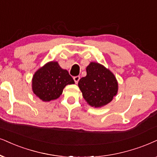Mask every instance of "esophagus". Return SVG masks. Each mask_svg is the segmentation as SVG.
Listing matches in <instances>:
<instances>
[{
	"instance_id": "34e87169",
	"label": "esophagus",
	"mask_w": 157,
	"mask_h": 157,
	"mask_svg": "<svg viewBox=\"0 0 157 157\" xmlns=\"http://www.w3.org/2000/svg\"><path fill=\"white\" fill-rule=\"evenodd\" d=\"M73 79H74L75 83H77L79 82V80H80V76H75V77H74V78H73Z\"/></svg>"
}]
</instances>
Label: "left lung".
I'll list each match as a JSON object with an SVG mask.
<instances>
[{"mask_svg": "<svg viewBox=\"0 0 157 157\" xmlns=\"http://www.w3.org/2000/svg\"><path fill=\"white\" fill-rule=\"evenodd\" d=\"M87 75L78 82L83 98L91 106L101 107L112 101L117 94L118 84L116 77L109 69L96 62L86 68Z\"/></svg>", "mask_w": 157, "mask_h": 157, "instance_id": "obj_1", "label": "left lung"}]
</instances>
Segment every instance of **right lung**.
Segmentation results:
<instances>
[{
  "label": "right lung",
  "mask_w": 157,
  "mask_h": 157,
  "mask_svg": "<svg viewBox=\"0 0 157 157\" xmlns=\"http://www.w3.org/2000/svg\"><path fill=\"white\" fill-rule=\"evenodd\" d=\"M75 81L66 69H61L57 62L48 63L35 72L33 78V90L43 101L58 98L67 85Z\"/></svg>",
  "instance_id": "1"
}]
</instances>
